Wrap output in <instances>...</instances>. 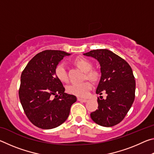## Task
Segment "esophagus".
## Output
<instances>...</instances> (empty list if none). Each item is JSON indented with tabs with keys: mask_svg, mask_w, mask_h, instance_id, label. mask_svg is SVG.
Segmentation results:
<instances>
[{
	"mask_svg": "<svg viewBox=\"0 0 154 154\" xmlns=\"http://www.w3.org/2000/svg\"><path fill=\"white\" fill-rule=\"evenodd\" d=\"M77 100L80 101V102H83V103H86L88 101L87 99H83V98H77Z\"/></svg>",
	"mask_w": 154,
	"mask_h": 154,
	"instance_id": "esophagus-1",
	"label": "esophagus"
}]
</instances>
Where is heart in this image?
Masks as SVG:
<instances>
[{
	"instance_id": "obj_1",
	"label": "heart",
	"mask_w": 154,
	"mask_h": 154,
	"mask_svg": "<svg viewBox=\"0 0 154 154\" xmlns=\"http://www.w3.org/2000/svg\"><path fill=\"white\" fill-rule=\"evenodd\" d=\"M77 66L86 72L87 77L90 79L95 80L98 77V72L95 71H92V63L85 58H77L75 60ZM55 73L59 80L62 82H66L68 81V74L66 71V64L62 62L57 65L55 69ZM92 88V84L90 82H85L83 83H73L68 86V92L72 94L85 97L88 95L90 91Z\"/></svg>"
}]
</instances>
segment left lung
<instances>
[{
	"label": "left lung",
	"mask_w": 154,
	"mask_h": 154,
	"mask_svg": "<svg viewBox=\"0 0 154 154\" xmlns=\"http://www.w3.org/2000/svg\"><path fill=\"white\" fill-rule=\"evenodd\" d=\"M99 62L101 77L96 93L105 92L106 99H98V106L90 114L98 125L111 127L123 120L135 97V83L132 70L126 61L106 49H95L83 54Z\"/></svg>",
	"instance_id": "obj_1"
}]
</instances>
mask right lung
<instances>
[{
	"label": "right lung",
	"instance_id": "right-lung-1",
	"mask_svg": "<svg viewBox=\"0 0 154 154\" xmlns=\"http://www.w3.org/2000/svg\"><path fill=\"white\" fill-rule=\"evenodd\" d=\"M70 55L60 50L41 51L30 60L21 75V104L29 120L40 128L52 129L64 123L77 101L76 96L64 92L55 73L57 65Z\"/></svg>",
	"mask_w": 154,
	"mask_h": 154
}]
</instances>
